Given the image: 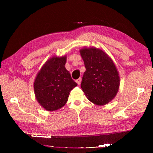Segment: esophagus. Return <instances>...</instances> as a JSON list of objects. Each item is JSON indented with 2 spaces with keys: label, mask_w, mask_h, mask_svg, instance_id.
I'll use <instances>...</instances> for the list:
<instances>
[{
  "label": "esophagus",
  "mask_w": 153,
  "mask_h": 153,
  "mask_svg": "<svg viewBox=\"0 0 153 153\" xmlns=\"http://www.w3.org/2000/svg\"><path fill=\"white\" fill-rule=\"evenodd\" d=\"M81 81H82V78H79L78 79L76 80V82L78 84V85H80V83H81Z\"/></svg>",
  "instance_id": "obj_1"
}]
</instances>
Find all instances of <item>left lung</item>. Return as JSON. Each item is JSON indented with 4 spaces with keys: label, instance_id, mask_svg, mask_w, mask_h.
Wrapping results in <instances>:
<instances>
[{
    "label": "left lung",
    "instance_id": "obj_1",
    "mask_svg": "<svg viewBox=\"0 0 153 153\" xmlns=\"http://www.w3.org/2000/svg\"><path fill=\"white\" fill-rule=\"evenodd\" d=\"M80 52L86 69L81 88L91 102L107 104L116 96L120 84L114 62L103 51L96 48H84Z\"/></svg>",
    "mask_w": 153,
    "mask_h": 153
}]
</instances>
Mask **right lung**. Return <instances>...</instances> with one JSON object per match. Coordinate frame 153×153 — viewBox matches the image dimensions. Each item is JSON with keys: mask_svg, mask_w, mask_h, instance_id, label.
<instances>
[{"mask_svg": "<svg viewBox=\"0 0 153 153\" xmlns=\"http://www.w3.org/2000/svg\"><path fill=\"white\" fill-rule=\"evenodd\" d=\"M66 57H53L46 62L34 81L35 96L38 103L48 111L62 108L70 92L77 85L65 68Z\"/></svg>", "mask_w": 153, "mask_h": 153, "instance_id": "add662e5", "label": "right lung"}]
</instances>
